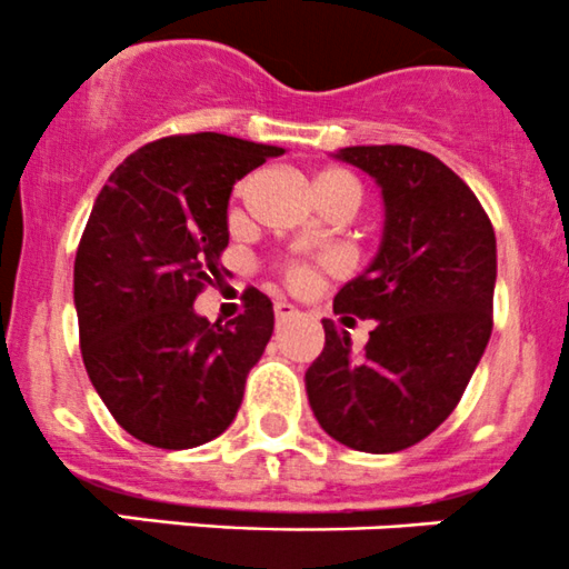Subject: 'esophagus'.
Masks as SVG:
<instances>
[{"mask_svg": "<svg viewBox=\"0 0 569 569\" xmlns=\"http://www.w3.org/2000/svg\"><path fill=\"white\" fill-rule=\"evenodd\" d=\"M295 313H297V308L291 306V302H286V300L274 302V319H278V325H283V321H289L291 317H295Z\"/></svg>", "mask_w": 569, "mask_h": 569, "instance_id": "esophagus-1", "label": "esophagus"}]
</instances>
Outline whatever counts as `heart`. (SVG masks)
<instances>
[{
	"instance_id": "heart-1",
	"label": "heart",
	"mask_w": 569,
	"mask_h": 569,
	"mask_svg": "<svg viewBox=\"0 0 569 569\" xmlns=\"http://www.w3.org/2000/svg\"><path fill=\"white\" fill-rule=\"evenodd\" d=\"M313 187H317V198L321 206H347V209H358L360 200H363V187L349 170L330 168L321 170V173L313 178ZM286 283L291 289H308V286L317 283V267L306 261H291L286 267Z\"/></svg>"
}]
</instances>
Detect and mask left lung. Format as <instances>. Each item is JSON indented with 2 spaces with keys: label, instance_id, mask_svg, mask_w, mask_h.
Here are the masks:
<instances>
[{
  "label": "left lung",
  "instance_id": "left-lung-1",
  "mask_svg": "<svg viewBox=\"0 0 569 569\" xmlns=\"http://www.w3.org/2000/svg\"><path fill=\"white\" fill-rule=\"evenodd\" d=\"M382 187L386 231L371 267L332 311L377 319L369 343L325 319V349L306 371L311 410L355 451L393 455L432 435L460 405L492 332L496 231L468 183L410 146L336 153Z\"/></svg>",
  "mask_w": 569,
  "mask_h": 569
}]
</instances>
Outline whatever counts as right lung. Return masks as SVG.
Returning a JSON list of instances; mask_svg holds the SVG:
<instances>
[{
  "label": "right lung",
  "instance_id": "1",
  "mask_svg": "<svg viewBox=\"0 0 569 569\" xmlns=\"http://www.w3.org/2000/svg\"><path fill=\"white\" fill-rule=\"evenodd\" d=\"M283 148L198 131L148 142L96 198L73 261L84 369L114 421L157 449H194L237 418L274 311L211 325L194 300L220 278L233 183Z\"/></svg>",
  "mask_w": 569,
  "mask_h": 569
}]
</instances>
